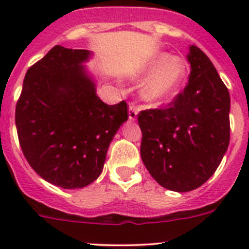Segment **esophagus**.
<instances>
[{"label":"esophagus","mask_w":249,"mask_h":249,"mask_svg":"<svg viewBox=\"0 0 249 249\" xmlns=\"http://www.w3.org/2000/svg\"><path fill=\"white\" fill-rule=\"evenodd\" d=\"M137 112H139L137 107L135 106L134 104H130V106H129V119L130 120H136Z\"/></svg>","instance_id":"obj_1"}]
</instances>
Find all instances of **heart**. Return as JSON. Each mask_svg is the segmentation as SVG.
I'll return each instance as SVG.
<instances>
[{
	"mask_svg": "<svg viewBox=\"0 0 249 249\" xmlns=\"http://www.w3.org/2000/svg\"><path fill=\"white\" fill-rule=\"evenodd\" d=\"M187 74V62L182 57L160 53L135 71L132 78L140 80L150 76L141 88V96L147 104L155 106L176 95Z\"/></svg>",
	"mask_w": 249,
	"mask_h": 249,
	"instance_id": "heart-1",
	"label": "heart"
}]
</instances>
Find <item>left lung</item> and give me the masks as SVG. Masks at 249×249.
Wrapping results in <instances>:
<instances>
[{"mask_svg":"<svg viewBox=\"0 0 249 249\" xmlns=\"http://www.w3.org/2000/svg\"><path fill=\"white\" fill-rule=\"evenodd\" d=\"M188 84L165 108L141 110V157L152 177L173 192L202 185L230 141V95L207 55L189 47Z\"/></svg>","mask_w":249,"mask_h":249,"instance_id":"1","label":"left lung"}]
</instances>
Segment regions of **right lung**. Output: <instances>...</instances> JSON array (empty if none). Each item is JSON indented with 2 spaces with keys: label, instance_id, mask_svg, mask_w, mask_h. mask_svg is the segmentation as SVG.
<instances>
[{
  "label": "right lung",
  "instance_id": "obj_1",
  "mask_svg": "<svg viewBox=\"0 0 249 249\" xmlns=\"http://www.w3.org/2000/svg\"><path fill=\"white\" fill-rule=\"evenodd\" d=\"M89 50L53 47L26 72L16 107L20 147L44 180L64 189L94 182L127 105H106L83 62Z\"/></svg>",
  "mask_w": 249,
  "mask_h": 249
}]
</instances>
